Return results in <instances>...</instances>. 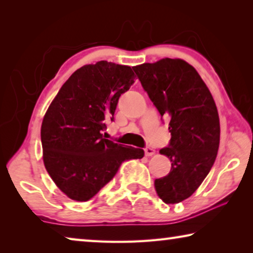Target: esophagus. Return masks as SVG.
I'll use <instances>...</instances> for the list:
<instances>
[{
    "label": "esophagus",
    "instance_id": "obj_1",
    "mask_svg": "<svg viewBox=\"0 0 253 253\" xmlns=\"http://www.w3.org/2000/svg\"><path fill=\"white\" fill-rule=\"evenodd\" d=\"M144 151H145V155H146V156H153L154 154H155V151H154V149L152 147H149V146L145 147Z\"/></svg>",
    "mask_w": 253,
    "mask_h": 253
}]
</instances>
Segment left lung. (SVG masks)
I'll return each mask as SVG.
<instances>
[{"label":"left lung","mask_w":253,"mask_h":253,"mask_svg":"<svg viewBox=\"0 0 253 253\" xmlns=\"http://www.w3.org/2000/svg\"><path fill=\"white\" fill-rule=\"evenodd\" d=\"M161 116L169 118L170 140L160 153L172 162L170 172L155 179L168 204L194 193L215 162L220 144L219 114L207 84L193 67L165 58L132 68Z\"/></svg>","instance_id":"left-lung-1"}]
</instances>
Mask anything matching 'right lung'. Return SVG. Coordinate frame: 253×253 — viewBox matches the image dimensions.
<instances>
[{
    "label": "right lung",
    "mask_w": 253,
    "mask_h": 253,
    "mask_svg": "<svg viewBox=\"0 0 253 253\" xmlns=\"http://www.w3.org/2000/svg\"><path fill=\"white\" fill-rule=\"evenodd\" d=\"M128 66L98 61L75 71L44 115L41 143L46 170L71 200L85 202L117 174L122 163L143 158L140 148L106 139L119 97L135 83Z\"/></svg>",
    "instance_id": "right-lung-1"
}]
</instances>
